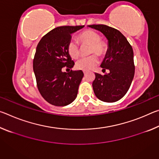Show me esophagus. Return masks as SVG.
Segmentation results:
<instances>
[{
	"label": "esophagus",
	"instance_id": "1",
	"mask_svg": "<svg viewBox=\"0 0 159 159\" xmlns=\"http://www.w3.org/2000/svg\"><path fill=\"white\" fill-rule=\"evenodd\" d=\"M83 74H84V75H85H85L87 74V72H86V71H83Z\"/></svg>",
	"mask_w": 159,
	"mask_h": 159
}]
</instances>
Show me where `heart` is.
<instances>
[{"label": "heart", "instance_id": "b5f03b06", "mask_svg": "<svg viewBox=\"0 0 159 159\" xmlns=\"http://www.w3.org/2000/svg\"><path fill=\"white\" fill-rule=\"evenodd\" d=\"M78 40L82 45H90L89 53L97 54L99 57H103L108 49L107 43L101 39V36L98 32L92 29H86L78 35ZM67 52L70 57L77 59L80 56V48L78 43L71 40L67 44ZM99 62V59L96 55H92L87 57L81 58L77 61L76 66L78 69L83 71H90L93 69Z\"/></svg>", "mask_w": 159, "mask_h": 159}]
</instances>
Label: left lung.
<instances>
[{
	"label": "left lung",
	"instance_id": "8db88e82",
	"mask_svg": "<svg viewBox=\"0 0 159 159\" xmlns=\"http://www.w3.org/2000/svg\"><path fill=\"white\" fill-rule=\"evenodd\" d=\"M101 31L108 40V50L101 64L109 73H95L93 88L97 98L105 102L121 99L130 88L134 75L133 48L120 32L104 25H89Z\"/></svg>",
	"mask_w": 159,
	"mask_h": 159
}]
</instances>
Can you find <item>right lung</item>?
I'll return each mask as SVG.
<instances>
[{
  "mask_svg": "<svg viewBox=\"0 0 159 159\" xmlns=\"http://www.w3.org/2000/svg\"><path fill=\"white\" fill-rule=\"evenodd\" d=\"M83 26H59L48 32L37 45L33 61L34 71L40 93L48 103L57 107L66 106L76 98L83 73L81 70L66 73L74 61L67 52L71 34Z\"/></svg>",
  "mask_w": 159,
  "mask_h": 159,
  "instance_id": "1",
  "label": "right lung"
}]
</instances>
